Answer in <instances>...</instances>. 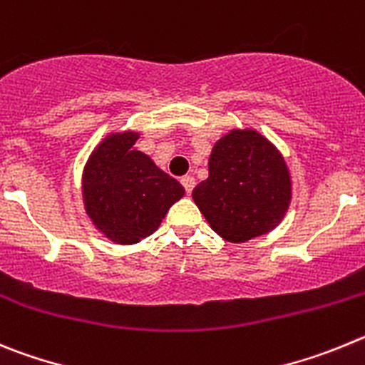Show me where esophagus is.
Wrapping results in <instances>:
<instances>
[{"mask_svg": "<svg viewBox=\"0 0 365 365\" xmlns=\"http://www.w3.org/2000/svg\"><path fill=\"white\" fill-rule=\"evenodd\" d=\"M182 185L185 187V190L190 195V192H192V189H195V185H196L195 176H190V175L183 176V178H182Z\"/></svg>", "mask_w": 365, "mask_h": 365, "instance_id": "34e87169", "label": "esophagus"}]
</instances>
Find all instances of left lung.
Returning a JSON list of instances; mask_svg holds the SVG:
<instances>
[{
  "label": "left lung",
  "instance_id": "1",
  "mask_svg": "<svg viewBox=\"0 0 365 365\" xmlns=\"http://www.w3.org/2000/svg\"><path fill=\"white\" fill-rule=\"evenodd\" d=\"M291 175L280 150L252 129H232L215 143L209 178L192 200L216 235L244 244L267 235L291 203Z\"/></svg>",
  "mask_w": 365,
  "mask_h": 365
}]
</instances>
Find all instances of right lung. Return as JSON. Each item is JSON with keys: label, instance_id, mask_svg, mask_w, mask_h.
<instances>
[{"label": "right lung", "instance_id": "1", "mask_svg": "<svg viewBox=\"0 0 365 365\" xmlns=\"http://www.w3.org/2000/svg\"><path fill=\"white\" fill-rule=\"evenodd\" d=\"M140 134L109 133L94 147L81 176L85 212L94 227L118 245L153 235L185 189L134 149Z\"/></svg>", "mask_w": 365, "mask_h": 365}]
</instances>
